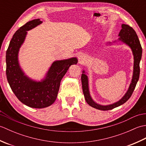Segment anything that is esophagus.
Instances as JSON below:
<instances>
[{"mask_svg": "<svg viewBox=\"0 0 146 146\" xmlns=\"http://www.w3.org/2000/svg\"><path fill=\"white\" fill-rule=\"evenodd\" d=\"M84 59H85V56H83V55H80V56L79 60H80V61H82L83 60H84Z\"/></svg>", "mask_w": 146, "mask_h": 146, "instance_id": "obj_1", "label": "esophagus"}]
</instances>
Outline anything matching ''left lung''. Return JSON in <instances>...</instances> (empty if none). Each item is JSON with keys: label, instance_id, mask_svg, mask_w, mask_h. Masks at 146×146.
I'll use <instances>...</instances> for the list:
<instances>
[{"label": "left lung", "instance_id": "8db88e82", "mask_svg": "<svg viewBox=\"0 0 146 146\" xmlns=\"http://www.w3.org/2000/svg\"><path fill=\"white\" fill-rule=\"evenodd\" d=\"M119 38L118 39V41L122 42L126 45L129 46L132 50L133 56H134V70H133V75L131 83L129 85L128 90L127 91L125 94L123 96V97L120 100L117 102H115L112 104L107 105H100L95 102L93 100L90 94L88 76L85 75V70H83L82 71L83 73L82 74L81 77L82 89L86 103L89 105H90L91 107L100 110H111L125 103L131 97L139 78V75H140L139 64H140L141 60L142 50L137 34H136L135 31L133 29L132 27L127 25V24H122V29L120 30L119 34ZM115 42L116 41L113 42ZM108 44H111V43L108 42Z\"/></svg>", "mask_w": 146, "mask_h": 146}]
</instances>
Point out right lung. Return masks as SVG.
I'll list each match as a JSON object with an SVG mask.
<instances>
[{
  "mask_svg": "<svg viewBox=\"0 0 146 146\" xmlns=\"http://www.w3.org/2000/svg\"><path fill=\"white\" fill-rule=\"evenodd\" d=\"M42 23L40 19H36L21 27L12 36L6 51V75L12 92L22 103L35 108L47 107L54 103L62 78L71 65L78 63L76 57L55 61L44 78L39 82L25 75L19 63V51L25 41L27 31Z\"/></svg>",
  "mask_w": 146,
  "mask_h": 146,
  "instance_id": "add662e5",
  "label": "right lung"
}]
</instances>
